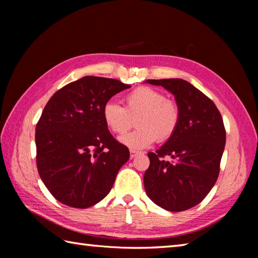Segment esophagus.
<instances>
[{"label": "esophagus", "instance_id": "1", "mask_svg": "<svg viewBox=\"0 0 258 258\" xmlns=\"http://www.w3.org/2000/svg\"><path fill=\"white\" fill-rule=\"evenodd\" d=\"M141 153H139V152H135V151H131L130 152V156H131V158H134V157H136L138 155H140Z\"/></svg>", "mask_w": 258, "mask_h": 258}]
</instances>
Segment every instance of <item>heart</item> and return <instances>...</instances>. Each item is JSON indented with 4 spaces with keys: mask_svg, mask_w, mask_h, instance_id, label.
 <instances>
[{
    "mask_svg": "<svg viewBox=\"0 0 258 258\" xmlns=\"http://www.w3.org/2000/svg\"><path fill=\"white\" fill-rule=\"evenodd\" d=\"M103 120L113 133L122 135L132 127L133 118L138 130L119 139L135 151L145 150L157 140L164 142L176 132L180 111L176 103L152 87L141 86L125 97V107L108 101L102 108Z\"/></svg>",
    "mask_w": 258,
    "mask_h": 258,
    "instance_id": "obj_1",
    "label": "heart"
}]
</instances>
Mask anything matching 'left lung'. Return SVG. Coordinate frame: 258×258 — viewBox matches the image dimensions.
Returning <instances> with one entry per match:
<instances>
[{
  "mask_svg": "<svg viewBox=\"0 0 258 258\" xmlns=\"http://www.w3.org/2000/svg\"><path fill=\"white\" fill-rule=\"evenodd\" d=\"M172 93L179 107L178 127L155 153L144 174L147 196L171 212H183L205 199L215 185L225 147L222 115L204 93L182 79L147 80ZM164 156L173 158L172 163Z\"/></svg>",
  "mask_w": 258,
  "mask_h": 258,
  "instance_id": "left-lung-1",
  "label": "left lung"
}]
</instances>
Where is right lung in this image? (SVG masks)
<instances>
[{"label":"right lung","instance_id":"obj_1","mask_svg":"<svg viewBox=\"0 0 258 258\" xmlns=\"http://www.w3.org/2000/svg\"><path fill=\"white\" fill-rule=\"evenodd\" d=\"M130 87L84 76L58 90L43 109L35 128L37 171L62 204L87 208L101 202L128 161V149L109 133L102 108Z\"/></svg>","mask_w":258,"mask_h":258}]
</instances>
